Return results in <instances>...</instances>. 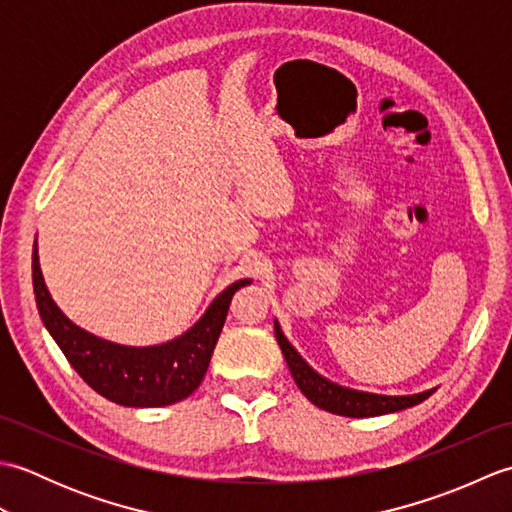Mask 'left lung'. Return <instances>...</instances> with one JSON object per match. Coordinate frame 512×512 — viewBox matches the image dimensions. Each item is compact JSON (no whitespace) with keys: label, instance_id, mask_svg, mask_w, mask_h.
Returning <instances> with one entry per match:
<instances>
[{"label":"left lung","instance_id":"8db88e82","mask_svg":"<svg viewBox=\"0 0 512 512\" xmlns=\"http://www.w3.org/2000/svg\"><path fill=\"white\" fill-rule=\"evenodd\" d=\"M275 336L281 352H284L290 374L295 378L297 387L301 389V394L306 396L312 405H317L319 409H325L330 413H336V416H347V418L383 416V413H394V411L418 405V402L427 400L433 394L431 389L413 396H378V394H365V391H354L341 385H334L330 380L319 376L306 361H303L295 347H292L286 341V336L281 334L277 321H275Z\"/></svg>","mask_w":512,"mask_h":512}]
</instances>
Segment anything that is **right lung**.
Returning a JSON list of instances; mask_svg holds the SVG:
<instances>
[{
	"mask_svg": "<svg viewBox=\"0 0 512 512\" xmlns=\"http://www.w3.org/2000/svg\"><path fill=\"white\" fill-rule=\"evenodd\" d=\"M246 284L250 279L228 286L204 317L178 339L154 347H125L92 336L65 317L43 284L37 242L32 250V286L43 325L76 374L96 394L123 407H165L191 396L209 369L231 299Z\"/></svg>",
	"mask_w": 512,
	"mask_h": 512,
	"instance_id": "obj_1",
	"label": "right lung"
}]
</instances>
